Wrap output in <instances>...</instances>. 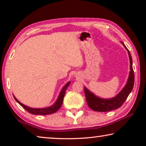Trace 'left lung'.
I'll list each match as a JSON object with an SVG mask.
<instances>
[{"label":"left lung","mask_w":146,"mask_h":146,"mask_svg":"<svg viewBox=\"0 0 146 146\" xmlns=\"http://www.w3.org/2000/svg\"><path fill=\"white\" fill-rule=\"evenodd\" d=\"M120 43L122 44L125 49L127 51L129 58L130 71L127 82L124 86V87L122 89V90L117 95L115 96L114 97L110 98H104L98 97L84 86V93L86 102H87L89 107L93 111H95L106 112L119 108L125 102V100L127 99V97L133 90V86H134L135 76L133 70L132 57L130 52L126 48V46H125V44L122 42H120Z\"/></svg>","instance_id":"obj_1"}]
</instances>
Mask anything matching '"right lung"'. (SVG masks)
Segmentation results:
<instances>
[{
  "label": "right lung",
  "instance_id": "1",
  "mask_svg": "<svg viewBox=\"0 0 146 146\" xmlns=\"http://www.w3.org/2000/svg\"><path fill=\"white\" fill-rule=\"evenodd\" d=\"M71 83V81H69L64 86V87L62 88L60 93L58 96V98H56L55 102L50 106H48V107L46 108H31L29 107V106H27L26 105L23 104V103H21L19 100H17V98L15 97L14 95L13 97L15 100H16L17 102H18L20 105H21L22 107L24 109L28 111L29 113L33 115H50L52 114V113H55L56 111L60 108L63 102V99L64 97V95H65L66 91L67 90V88L69 86H70Z\"/></svg>",
  "mask_w": 146,
  "mask_h": 146
}]
</instances>
